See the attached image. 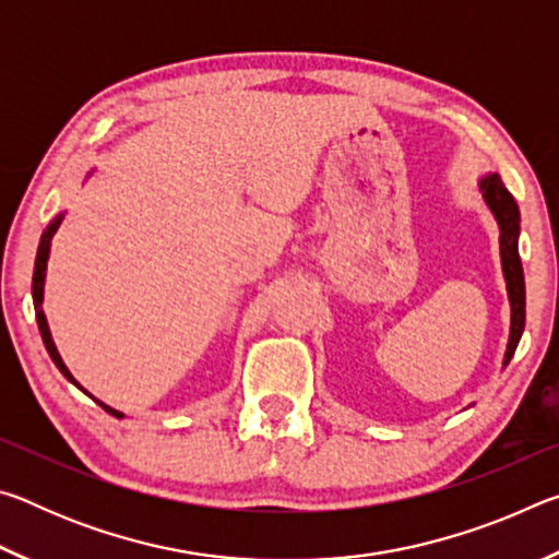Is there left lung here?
Masks as SVG:
<instances>
[{
  "label": "left lung",
  "instance_id": "1",
  "mask_svg": "<svg viewBox=\"0 0 559 559\" xmlns=\"http://www.w3.org/2000/svg\"><path fill=\"white\" fill-rule=\"evenodd\" d=\"M480 192H484V200L490 206V212H493L496 222L500 226V263H503V276H506L508 298H510V340H508V349L503 359V365H508L510 357L515 355V347L525 328V276H523V263H520V253H518L520 210L513 200V194L508 192L503 179L498 175H488L480 179Z\"/></svg>",
  "mask_w": 559,
  "mask_h": 559
}]
</instances>
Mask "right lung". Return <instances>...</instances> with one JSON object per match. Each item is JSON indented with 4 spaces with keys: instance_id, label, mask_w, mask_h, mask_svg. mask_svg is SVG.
Listing matches in <instances>:
<instances>
[{
    "instance_id": "right-lung-1",
    "label": "right lung",
    "mask_w": 559,
    "mask_h": 559,
    "mask_svg": "<svg viewBox=\"0 0 559 559\" xmlns=\"http://www.w3.org/2000/svg\"><path fill=\"white\" fill-rule=\"evenodd\" d=\"M61 219L63 216H56V219L49 224V229H46L44 234H41V241H39V251H36V263H34V278H32V296H34V310H36V323H39V330H41V340H44V345H46V349H49V355H51V359H53V365L59 367L61 370V374L66 377V380L69 382H73L75 386H81L79 382L73 380V374L69 372V367L63 365V359H61V355H59V349H56V345H53V340H51V333H49V325H46V316H44V308H41V302H44V278H46V261H49V249H51V239H53V234H56V229H59V224H61ZM86 392V390H83ZM98 402V400H96ZM103 409H106L108 414H112V416H118V419H122V414L118 412V409H112V406H108V404H103V402H98Z\"/></svg>"
}]
</instances>
